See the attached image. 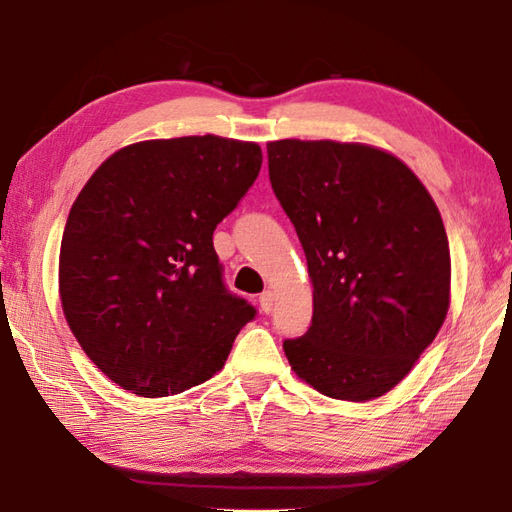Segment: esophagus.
<instances>
[{
  "label": "esophagus",
  "mask_w": 512,
  "mask_h": 512,
  "mask_svg": "<svg viewBox=\"0 0 512 512\" xmlns=\"http://www.w3.org/2000/svg\"><path fill=\"white\" fill-rule=\"evenodd\" d=\"M273 292H270V290H266L264 292V295H259V308H262V312L264 314H268L270 310H273Z\"/></svg>",
  "instance_id": "esophagus-1"
}]
</instances>
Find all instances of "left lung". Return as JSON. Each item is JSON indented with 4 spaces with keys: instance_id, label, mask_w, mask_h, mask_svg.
I'll list each match as a JSON object with an SVG mask.
<instances>
[{
    "instance_id": "1",
    "label": "left lung",
    "mask_w": 512,
    "mask_h": 512,
    "mask_svg": "<svg viewBox=\"0 0 512 512\" xmlns=\"http://www.w3.org/2000/svg\"><path fill=\"white\" fill-rule=\"evenodd\" d=\"M268 173L312 281V323L284 341L323 396L380 398L436 339L451 303L449 239L405 162L363 143L273 140Z\"/></svg>"
}]
</instances>
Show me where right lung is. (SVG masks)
Here are the masks:
<instances>
[{
  "label": "right lung",
  "mask_w": 512,
  "mask_h": 512,
  "mask_svg": "<svg viewBox=\"0 0 512 512\" xmlns=\"http://www.w3.org/2000/svg\"><path fill=\"white\" fill-rule=\"evenodd\" d=\"M259 169L257 143L206 134L127 145L85 182L61 239L59 297L118 387L173 396L224 367L255 308L222 284L213 231Z\"/></svg>",
  "instance_id": "obj_1"
}]
</instances>
